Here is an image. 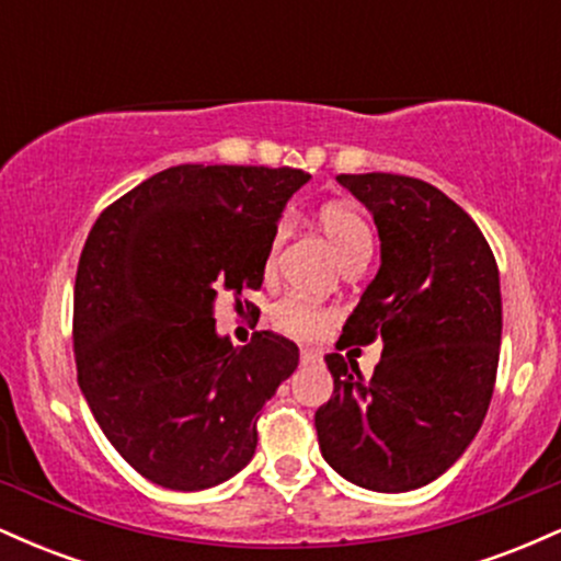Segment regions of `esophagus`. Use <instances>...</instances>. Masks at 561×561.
Wrapping results in <instances>:
<instances>
[{
  "instance_id": "esophagus-1",
  "label": "esophagus",
  "mask_w": 561,
  "mask_h": 561,
  "mask_svg": "<svg viewBox=\"0 0 561 561\" xmlns=\"http://www.w3.org/2000/svg\"><path fill=\"white\" fill-rule=\"evenodd\" d=\"M300 362L302 364H317L319 362V353L317 351H308V347H306V351H300Z\"/></svg>"
}]
</instances>
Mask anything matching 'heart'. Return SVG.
I'll return each instance as SVG.
<instances>
[{"mask_svg":"<svg viewBox=\"0 0 561 561\" xmlns=\"http://www.w3.org/2000/svg\"><path fill=\"white\" fill-rule=\"evenodd\" d=\"M319 229L321 234L327 237V242L332 244L334 255H337L340 263H345L347 259H353V255L358 253H369L371 250L369 227H366L364 218L353 208H347V205H340V203L324 205V208L319 210ZM285 234H287V227L282 224L272 240L266 268L274 266V255L276 250H279L282 240H285ZM268 319H272L274 330L287 334V337L311 340L324 330L327 321L332 319V313L302 298H282L279 302H274L272 306Z\"/></svg>","mask_w":561,"mask_h":561,"instance_id":"obj_1","label":"heart"}]
</instances>
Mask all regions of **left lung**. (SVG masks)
<instances>
[{"label":"left lung","mask_w":561,"mask_h":561,"mask_svg":"<svg viewBox=\"0 0 561 561\" xmlns=\"http://www.w3.org/2000/svg\"><path fill=\"white\" fill-rule=\"evenodd\" d=\"M379 234V272L343 327L347 343L382 337L364 379L327 353L332 398L317 411L324 461L377 493L440 478L478 435L501 347L499 266L478 224L433 184L398 173H340Z\"/></svg>","instance_id":"obj_1"}]
</instances>
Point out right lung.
I'll list each match as a JSON object with an SVG mask.
<instances>
[{"instance_id":"1","label":"right lung","mask_w":561,"mask_h":561,"mask_svg":"<svg viewBox=\"0 0 561 561\" xmlns=\"http://www.w3.org/2000/svg\"><path fill=\"white\" fill-rule=\"evenodd\" d=\"M298 169L173 165L115 199L76 274L79 388L141 478L205 491L255 454L263 403L298 369V345L216 332V298L259 289Z\"/></svg>"}]
</instances>
